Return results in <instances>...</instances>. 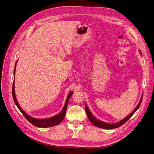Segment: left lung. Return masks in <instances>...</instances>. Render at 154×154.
<instances>
[{
	"instance_id": "1",
	"label": "left lung",
	"mask_w": 154,
	"mask_h": 154,
	"mask_svg": "<svg viewBox=\"0 0 154 154\" xmlns=\"http://www.w3.org/2000/svg\"><path fill=\"white\" fill-rule=\"evenodd\" d=\"M140 52L141 54V51H140ZM143 95H142V97L141 98V100H140V102H139V103L137 104V106H136V107L134 109V111L131 114H129V115H128L127 116H126L125 118L123 119L122 120L120 121L119 122H117L116 123H107L104 122L97 120V118H95V117L93 116V115H92L91 112H90V111L89 110V109H88L87 105L86 104V105H85V109H86L87 116L88 117V119L90 120V121L91 122L93 125H94L97 127L102 128H105V129H112V128H118L119 127L122 126V125H123V124L125 123L128 120V119L131 118V116L138 109L139 107H140V106L141 105V102H142V100H143Z\"/></svg>"
}]
</instances>
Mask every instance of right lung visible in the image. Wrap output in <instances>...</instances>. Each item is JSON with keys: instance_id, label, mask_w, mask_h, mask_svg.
Returning a JSON list of instances; mask_svg holds the SVG:
<instances>
[{"instance_id": "1", "label": "right lung", "mask_w": 154, "mask_h": 154, "mask_svg": "<svg viewBox=\"0 0 154 154\" xmlns=\"http://www.w3.org/2000/svg\"><path fill=\"white\" fill-rule=\"evenodd\" d=\"M17 61L15 63V66H14V73H15V68H16V64H17ZM73 92L71 91L70 92V93L68 94V95L67 97L66 100L65 102V104L63 108L62 111L59 112V114H57V115L54 116L53 117L49 118H45V119H37V118H34L33 117H31L29 115H28L27 114L24 112L23 111L22 109L20 106V105L18 104L17 98H16V96H15V93H14V81L13 83V87H12V94H13V100L14 103L17 105V106L18 107V109L20 111V112L22 113V115L24 116V117L26 118L27 120L30 122L31 124H32L33 125L36 126L37 127H39V128H47V127H52V126H55L58 125L59 123H60L65 116L66 115V109H67V106H68V102L69 101V99L72 97V95H73Z\"/></svg>"}]
</instances>
